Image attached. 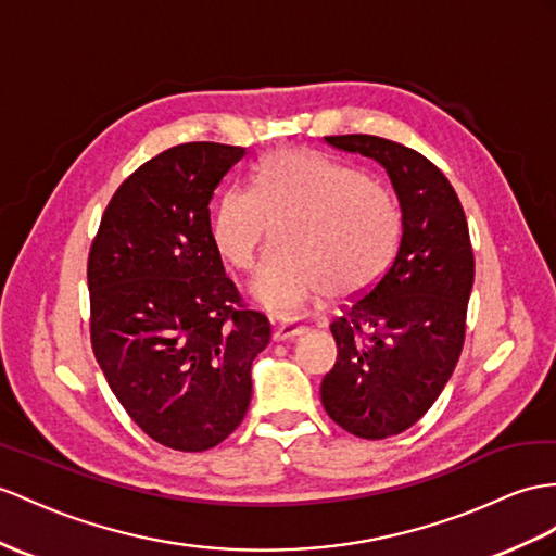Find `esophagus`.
I'll return each instance as SVG.
<instances>
[{
	"label": "esophagus",
	"mask_w": 556,
	"mask_h": 556,
	"mask_svg": "<svg viewBox=\"0 0 556 556\" xmlns=\"http://www.w3.org/2000/svg\"><path fill=\"white\" fill-rule=\"evenodd\" d=\"M306 332L304 325L296 323H278L274 328V342H292L296 337H302Z\"/></svg>",
	"instance_id": "1"
}]
</instances>
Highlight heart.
Segmentation results:
<instances>
[{"instance_id":"b5f03b06","label":"heart","mask_w":556,"mask_h":556,"mask_svg":"<svg viewBox=\"0 0 556 556\" xmlns=\"http://www.w3.org/2000/svg\"><path fill=\"white\" fill-rule=\"evenodd\" d=\"M282 224L280 250L256 270L252 300L278 318H300L330 290L356 296L384 276L401 240V207L380 181L311 148L270 153L252 188H224L210 214L212 245L248 270Z\"/></svg>"}]
</instances>
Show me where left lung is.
I'll list each match as a JSON object with an SVG mask.
<instances>
[{
    "mask_svg": "<svg viewBox=\"0 0 556 556\" xmlns=\"http://www.w3.org/2000/svg\"><path fill=\"white\" fill-rule=\"evenodd\" d=\"M325 143L382 165L401 207L394 262L330 325L337 363L320 384L325 413L377 441L413 427L455 370L473 286L469 228L451 181L413 148L370 134Z\"/></svg>",
    "mask_w": 556,
    "mask_h": 556,
    "instance_id": "8db88e82",
    "label": "left lung"
}]
</instances>
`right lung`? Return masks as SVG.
I'll list each match as a JSON object with an SVG mask.
<instances>
[{
	"label": "right lung",
	"mask_w": 556,
	"mask_h": 556,
	"mask_svg": "<svg viewBox=\"0 0 556 556\" xmlns=\"http://www.w3.org/2000/svg\"><path fill=\"white\" fill-rule=\"evenodd\" d=\"M245 148L181 143L117 188L89 252L91 346L122 408L174 451L242 422L268 318L240 306L210 236V200Z\"/></svg>",
	"instance_id": "add662e5"
}]
</instances>
